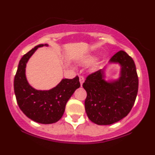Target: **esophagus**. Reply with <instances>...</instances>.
Segmentation results:
<instances>
[{"label": "esophagus", "mask_w": 155, "mask_h": 155, "mask_svg": "<svg viewBox=\"0 0 155 155\" xmlns=\"http://www.w3.org/2000/svg\"><path fill=\"white\" fill-rule=\"evenodd\" d=\"M84 78L82 76H79V82H80V84H81V86L82 85V84H83V82H84Z\"/></svg>", "instance_id": "obj_1"}]
</instances>
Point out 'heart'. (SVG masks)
Masks as SVG:
<instances>
[{"label": "heart", "instance_id": "obj_1", "mask_svg": "<svg viewBox=\"0 0 155 155\" xmlns=\"http://www.w3.org/2000/svg\"><path fill=\"white\" fill-rule=\"evenodd\" d=\"M93 59V58L92 57H87V58H84V60H83V62L84 63H87V62H89V61H91V60Z\"/></svg>", "mask_w": 155, "mask_h": 155}]
</instances>
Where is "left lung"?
Instances as JSON below:
<instances>
[{
	"instance_id": "left-lung-1",
	"label": "left lung",
	"mask_w": 155,
	"mask_h": 155,
	"mask_svg": "<svg viewBox=\"0 0 155 155\" xmlns=\"http://www.w3.org/2000/svg\"><path fill=\"white\" fill-rule=\"evenodd\" d=\"M109 62L121 66L118 79L107 82L104 79V69H100L88 75L82 84L87 92L86 114L97 125L113 124L126 117L137 95L138 76L132 58L120 50Z\"/></svg>"
}]
</instances>
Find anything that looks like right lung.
Here are the masks:
<instances>
[{"label": "right lung", "mask_w": 155, "mask_h": 155, "mask_svg": "<svg viewBox=\"0 0 155 155\" xmlns=\"http://www.w3.org/2000/svg\"><path fill=\"white\" fill-rule=\"evenodd\" d=\"M44 46L48 45H37L21 58L15 76L14 91L18 105L26 116L36 123L51 124L63 116L67 102L80 87V82L76 76L72 79H63L49 91L35 90L30 86L26 78V65L35 50Z\"/></svg>", "instance_id": "obj_1"}]
</instances>
